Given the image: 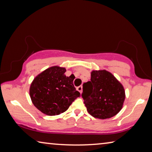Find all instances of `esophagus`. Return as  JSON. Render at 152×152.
Here are the masks:
<instances>
[{"label": "esophagus", "mask_w": 152, "mask_h": 152, "mask_svg": "<svg viewBox=\"0 0 152 152\" xmlns=\"http://www.w3.org/2000/svg\"><path fill=\"white\" fill-rule=\"evenodd\" d=\"M77 91H78L80 92V93H82V86H78V87H77Z\"/></svg>", "instance_id": "esophagus-1"}]
</instances>
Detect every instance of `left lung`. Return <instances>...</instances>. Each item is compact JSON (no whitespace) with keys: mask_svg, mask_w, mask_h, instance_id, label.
<instances>
[{"mask_svg":"<svg viewBox=\"0 0 152 152\" xmlns=\"http://www.w3.org/2000/svg\"><path fill=\"white\" fill-rule=\"evenodd\" d=\"M82 96L90 115L98 119H109L122 109L125 90L111 73L93 70L91 81L83 84Z\"/></svg>","mask_w":152,"mask_h":152,"instance_id":"left-lung-1","label":"left lung"}]
</instances>
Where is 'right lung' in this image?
Here are the masks:
<instances>
[{"mask_svg": "<svg viewBox=\"0 0 152 152\" xmlns=\"http://www.w3.org/2000/svg\"><path fill=\"white\" fill-rule=\"evenodd\" d=\"M66 71L59 66L50 67L36 76L31 84L33 104L45 115L53 116L65 112L80 96L73 84L74 76H66Z\"/></svg>", "mask_w": 152, "mask_h": 152, "instance_id": "add662e5", "label": "right lung"}]
</instances>
